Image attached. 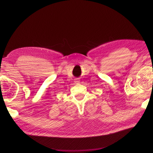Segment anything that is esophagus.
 <instances>
[{
  "instance_id": "obj_1",
  "label": "esophagus",
  "mask_w": 153,
  "mask_h": 153,
  "mask_svg": "<svg viewBox=\"0 0 153 153\" xmlns=\"http://www.w3.org/2000/svg\"><path fill=\"white\" fill-rule=\"evenodd\" d=\"M79 82V81L78 79H75V82H76V83H78Z\"/></svg>"
}]
</instances>
